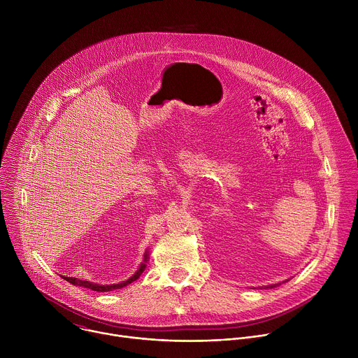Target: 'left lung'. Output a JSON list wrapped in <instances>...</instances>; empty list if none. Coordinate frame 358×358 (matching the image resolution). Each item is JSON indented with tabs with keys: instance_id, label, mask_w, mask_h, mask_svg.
Wrapping results in <instances>:
<instances>
[{
	"instance_id": "1",
	"label": "left lung",
	"mask_w": 358,
	"mask_h": 358,
	"mask_svg": "<svg viewBox=\"0 0 358 358\" xmlns=\"http://www.w3.org/2000/svg\"><path fill=\"white\" fill-rule=\"evenodd\" d=\"M272 286H273V285H272Z\"/></svg>"
}]
</instances>
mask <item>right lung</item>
I'll return each instance as SVG.
<instances>
[{
  "label": "right lung",
  "instance_id": "obj_1",
  "mask_svg": "<svg viewBox=\"0 0 358 358\" xmlns=\"http://www.w3.org/2000/svg\"><path fill=\"white\" fill-rule=\"evenodd\" d=\"M147 252H145V257H144V262L147 261ZM145 269V264H141L138 271L127 280L122 282V283H117V285H106V286H101V285H96V283H92V282H87V280H80V279H76V278H64L65 280H68L69 283L75 285V286H83V287H87V289H92L94 292H110V290H115V289H120V287H124L127 285H130L131 282L137 280L140 278V275L143 273V271Z\"/></svg>",
  "mask_w": 358,
  "mask_h": 358
}]
</instances>
